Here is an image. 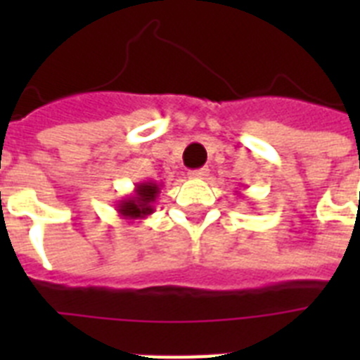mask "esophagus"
<instances>
[{"label": "esophagus", "instance_id": "1", "mask_svg": "<svg viewBox=\"0 0 360 360\" xmlns=\"http://www.w3.org/2000/svg\"><path fill=\"white\" fill-rule=\"evenodd\" d=\"M207 175H209L207 168L192 169V172H188V177H192V179H203V177H207Z\"/></svg>", "mask_w": 360, "mask_h": 360}]
</instances>
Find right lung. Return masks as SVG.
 Returning a JSON list of instances; mask_svg holds the SVG:
<instances>
[{"label":"right lung","instance_id":"add662e5","mask_svg":"<svg viewBox=\"0 0 360 360\" xmlns=\"http://www.w3.org/2000/svg\"><path fill=\"white\" fill-rule=\"evenodd\" d=\"M162 191V183L141 181L136 183L132 194H127L115 203V211L124 220H143L155 213V202Z\"/></svg>","mask_w":360,"mask_h":360}]
</instances>
